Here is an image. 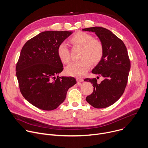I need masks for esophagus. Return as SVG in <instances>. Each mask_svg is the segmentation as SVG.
Wrapping results in <instances>:
<instances>
[{"label": "esophagus", "instance_id": "esophagus-1", "mask_svg": "<svg viewBox=\"0 0 148 148\" xmlns=\"http://www.w3.org/2000/svg\"><path fill=\"white\" fill-rule=\"evenodd\" d=\"M76 80H77V82H83V79H82V78H81V77H77L76 78Z\"/></svg>", "mask_w": 148, "mask_h": 148}]
</instances>
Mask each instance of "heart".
I'll use <instances>...</instances> for the list:
<instances>
[{"label":"heart","instance_id":"heart-1","mask_svg":"<svg viewBox=\"0 0 148 148\" xmlns=\"http://www.w3.org/2000/svg\"><path fill=\"white\" fill-rule=\"evenodd\" d=\"M69 41L73 47L80 48V60L69 65L65 69L66 73L74 76H83L90 69L92 63L96 64L101 61L104 54L103 44L92 35L83 32H77ZM57 53L62 63L66 64L71 61L70 51L65 43L58 45Z\"/></svg>","mask_w":148,"mask_h":148}]
</instances>
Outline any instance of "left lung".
<instances>
[{
    "mask_svg": "<svg viewBox=\"0 0 148 148\" xmlns=\"http://www.w3.org/2000/svg\"><path fill=\"white\" fill-rule=\"evenodd\" d=\"M82 30L95 33L104 46L103 58L92 72L104 79L99 83L96 78L84 79L94 87L86 100L95 108H106L119 100L125 89L131 68L127 49L121 39L105 28L93 27Z\"/></svg>",
    "mask_w": 148,
    "mask_h": 148,
    "instance_id": "obj_1",
    "label": "left lung"
}]
</instances>
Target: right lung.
Instances as JSON below:
<instances>
[{"label": "right lung", "mask_w": 148, "mask_h": 148, "mask_svg": "<svg viewBox=\"0 0 148 148\" xmlns=\"http://www.w3.org/2000/svg\"><path fill=\"white\" fill-rule=\"evenodd\" d=\"M72 34L44 32L28 40L21 49L16 66L20 90L25 100L40 109H56L76 83L73 77L58 76L64 67L57 48Z\"/></svg>", "instance_id": "right-lung-1"}]
</instances>
